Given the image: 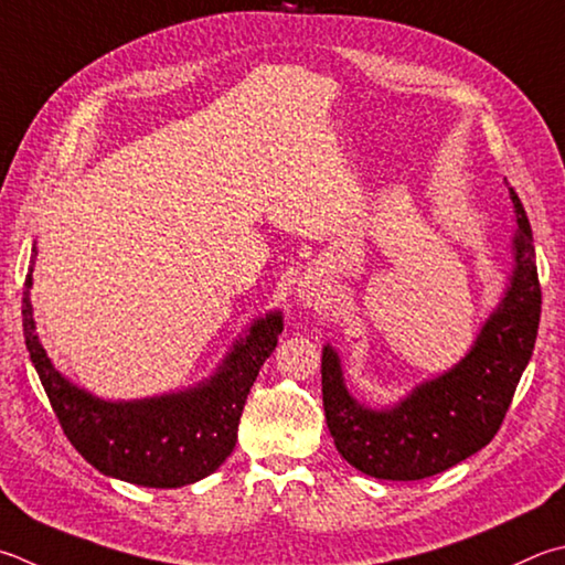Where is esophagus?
Wrapping results in <instances>:
<instances>
[{"label": "esophagus", "instance_id": "obj_1", "mask_svg": "<svg viewBox=\"0 0 565 565\" xmlns=\"http://www.w3.org/2000/svg\"><path fill=\"white\" fill-rule=\"evenodd\" d=\"M313 296H316L313 291H303V301H306V303H311V301H313Z\"/></svg>", "mask_w": 565, "mask_h": 565}]
</instances>
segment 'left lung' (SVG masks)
Instances as JSON below:
<instances>
[{"label": "left lung", "mask_w": 565, "mask_h": 565, "mask_svg": "<svg viewBox=\"0 0 565 565\" xmlns=\"http://www.w3.org/2000/svg\"><path fill=\"white\" fill-rule=\"evenodd\" d=\"M514 274L504 301L481 328L475 348L452 371L423 383L403 403L371 409L351 397L341 361L323 348L326 425L338 452L375 479L413 481L439 475L487 447L504 423L539 333L541 284L531 224L514 188Z\"/></svg>", "instance_id": "left-lung-1"}]
</instances>
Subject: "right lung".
Here are the masks:
<instances>
[{"mask_svg": "<svg viewBox=\"0 0 565 565\" xmlns=\"http://www.w3.org/2000/svg\"><path fill=\"white\" fill-rule=\"evenodd\" d=\"M34 259L36 249L24 279V338L58 425L76 452L108 477L152 489L184 487L212 475L237 443L244 403L284 331L281 316L259 318L220 373L200 387L138 403H106L71 385L41 348L29 301Z\"/></svg>", "mask_w": 565, "mask_h": 565, "instance_id": "1", "label": "right lung"}]
</instances>
